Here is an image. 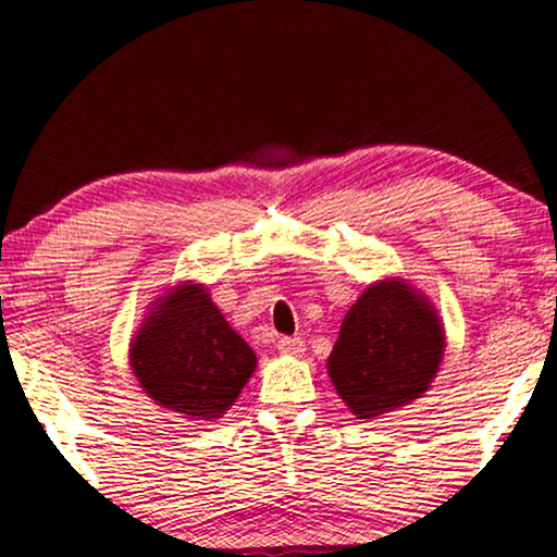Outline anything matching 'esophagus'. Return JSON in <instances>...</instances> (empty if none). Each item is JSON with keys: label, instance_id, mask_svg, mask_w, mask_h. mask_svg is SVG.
Wrapping results in <instances>:
<instances>
[{"label": "esophagus", "instance_id": "1", "mask_svg": "<svg viewBox=\"0 0 557 557\" xmlns=\"http://www.w3.org/2000/svg\"><path fill=\"white\" fill-rule=\"evenodd\" d=\"M304 349H307V345H304L301 337H281V339H278V352H281V355L301 357Z\"/></svg>", "mask_w": 557, "mask_h": 557}]
</instances>
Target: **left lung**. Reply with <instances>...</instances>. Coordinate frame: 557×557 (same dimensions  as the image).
Listing matches in <instances>:
<instances>
[{
    "instance_id": "left-lung-1",
    "label": "left lung",
    "mask_w": 557,
    "mask_h": 557,
    "mask_svg": "<svg viewBox=\"0 0 557 557\" xmlns=\"http://www.w3.org/2000/svg\"><path fill=\"white\" fill-rule=\"evenodd\" d=\"M438 309L408 278L387 276L360 294L339 326L326 372L357 418H377L421 398L444 362Z\"/></svg>"
}]
</instances>
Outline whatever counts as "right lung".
I'll return each mask as SVG.
<instances>
[{"label": "right lung", "mask_w": 557, "mask_h": 557, "mask_svg": "<svg viewBox=\"0 0 557 557\" xmlns=\"http://www.w3.org/2000/svg\"><path fill=\"white\" fill-rule=\"evenodd\" d=\"M128 345V368L157 406L218 421L256 372V352L227 324L208 286L180 281L149 301Z\"/></svg>", "instance_id": "1"}]
</instances>
